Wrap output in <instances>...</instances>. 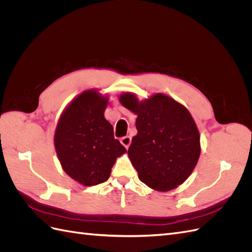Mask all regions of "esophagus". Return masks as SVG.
<instances>
[{"label":"esophagus","instance_id":"obj_1","mask_svg":"<svg viewBox=\"0 0 252 252\" xmlns=\"http://www.w3.org/2000/svg\"><path fill=\"white\" fill-rule=\"evenodd\" d=\"M121 143H122V145H124L126 149H128L129 145H130V143H131V138L130 136H124V138L121 139Z\"/></svg>","mask_w":252,"mask_h":252}]
</instances>
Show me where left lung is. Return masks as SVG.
I'll return each mask as SVG.
<instances>
[{
    "mask_svg": "<svg viewBox=\"0 0 252 252\" xmlns=\"http://www.w3.org/2000/svg\"><path fill=\"white\" fill-rule=\"evenodd\" d=\"M120 103L138 116V134L128 157L139 179L158 191H169L184 183L199 161L200 132L191 114L163 94L139 101L135 94L120 95Z\"/></svg>",
    "mask_w": 252,
    "mask_h": 252,
    "instance_id": "8db88e82",
    "label": "left lung"
}]
</instances>
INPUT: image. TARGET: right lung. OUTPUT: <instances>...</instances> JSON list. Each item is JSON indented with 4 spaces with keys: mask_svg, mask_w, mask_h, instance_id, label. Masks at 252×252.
Masks as SVG:
<instances>
[{
    "mask_svg": "<svg viewBox=\"0 0 252 252\" xmlns=\"http://www.w3.org/2000/svg\"><path fill=\"white\" fill-rule=\"evenodd\" d=\"M108 97L86 90L67 106L55 132V147L64 171L84 186L107 181L117 158L126 148L113 136L104 118Z\"/></svg>",
    "mask_w": 252,
    "mask_h": 252,
    "instance_id": "add662e5",
    "label": "right lung"
}]
</instances>
